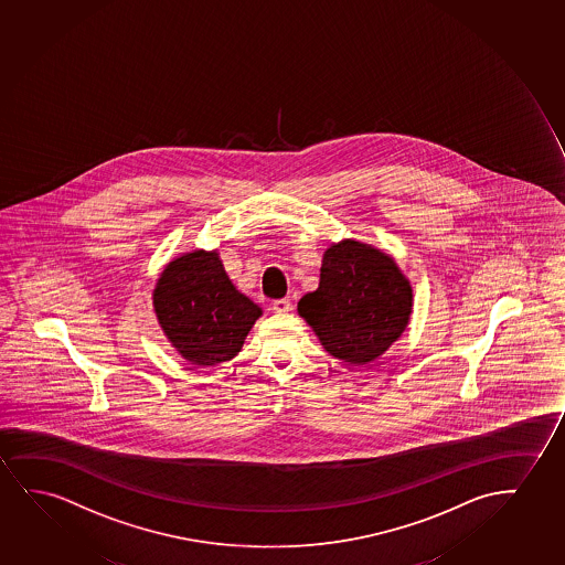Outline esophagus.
I'll return each mask as SVG.
<instances>
[{"label": "esophagus", "instance_id": "34e87169", "mask_svg": "<svg viewBox=\"0 0 565 565\" xmlns=\"http://www.w3.org/2000/svg\"><path fill=\"white\" fill-rule=\"evenodd\" d=\"M292 308V303L288 298H280V300H275L273 302V310L277 311V313H287Z\"/></svg>", "mask_w": 565, "mask_h": 565}]
</instances>
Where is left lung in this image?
Here are the masks:
<instances>
[{"instance_id": "left-lung-1", "label": "left lung", "mask_w": 565, "mask_h": 565, "mask_svg": "<svg viewBox=\"0 0 565 565\" xmlns=\"http://www.w3.org/2000/svg\"><path fill=\"white\" fill-rule=\"evenodd\" d=\"M413 311V287L395 259L356 239L331 244L319 287L302 296L298 313L331 356L367 364L403 334Z\"/></svg>"}]
</instances>
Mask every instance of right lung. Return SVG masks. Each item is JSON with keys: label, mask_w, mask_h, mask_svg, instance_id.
<instances>
[{"label": "right lung", "mask_w": 565, "mask_h": 565, "mask_svg": "<svg viewBox=\"0 0 565 565\" xmlns=\"http://www.w3.org/2000/svg\"><path fill=\"white\" fill-rule=\"evenodd\" d=\"M152 306L168 341L199 367L236 356L262 316V308L232 285L216 249H195L168 263Z\"/></svg>", "instance_id": "obj_1"}]
</instances>
